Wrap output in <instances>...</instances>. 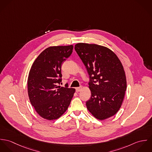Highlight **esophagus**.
<instances>
[{"instance_id": "esophagus-1", "label": "esophagus", "mask_w": 152, "mask_h": 152, "mask_svg": "<svg viewBox=\"0 0 152 152\" xmlns=\"http://www.w3.org/2000/svg\"><path fill=\"white\" fill-rule=\"evenodd\" d=\"M83 87H82V86H81V87H77V88H76V92H78L81 91L83 89Z\"/></svg>"}]
</instances>
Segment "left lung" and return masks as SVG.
Here are the masks:
<instances>
[{"mask_svg":"<svg viewBox=\"0 0 152 152\" xmlns=\"http://www.w3.org/2000/svg\"><path fill=\"white\" fill-rule=\"evenodd\" d=\"M75 50L90 78L91 96L86 102L88 110L101 121L113 116L122 105L126 89L121 61L108 48L95 44H77Z\"/></svg>","mask_w":152,"mask_h":152,"instance_id":"obj_1","label":"left lung"}]
</instances>
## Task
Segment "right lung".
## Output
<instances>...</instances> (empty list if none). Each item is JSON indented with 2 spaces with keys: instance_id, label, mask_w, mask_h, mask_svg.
I'll return each mask as SVG.
<instances>
[{
  "instance_id": "1",
  "label": "right lung",
  "mask_w": 152,
  "mask_h": 152,
  "mask_svg": "<svg viewBox=\"0 0 152 152\" xmlns=\"http://www.w3.org/2000/svg\"><path fill=\"white\" fill-rule=\"evenodd\" d=\"M73 45L53 46L45 49L30 70L27 90L30 101L44 119L59 118L68 108L74 88L58 86L61 82V64L72 53Z\"/></svg>"
}]
</instances>
